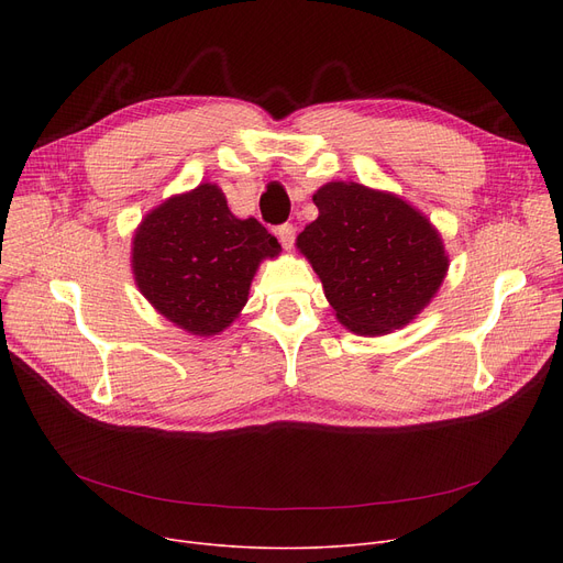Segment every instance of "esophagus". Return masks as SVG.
<instances>
[{"label": "esophagus", "instance_id": "1", "mask_svg": "<svg viewBox=\"0 0 563 563\" xmlns=\"http://www.w3.org/2000/svg\"><path fill=\"white\" fill-rule=\"evenodd\" d=\"M276 234H278V240H280L283 249H285V251H291L294 236H297V228H294L291 223H285V225H280V228L276 230Z\"/></svg>", "mask_w": 563, "mask_h": 563}]
</instances>
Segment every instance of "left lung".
I'll return each instance as SVG.
<instances>
[{"label": "left lung", "instance_id": "1", "mask_svg": "<svg viewBox=\"0 0 563 563\" xmlns=\"http://www.w3.org/2000/svg\"><path fill=\"white\" fill-rule=\"evenodd\" d=\"M312 200L319 217L297 236V249L335 319L365 338L408 327L450 269L438 228L401 196L361 183H327Z\"/></svg>", "mask_w": 563, "mask_h": 563}]
</instances>
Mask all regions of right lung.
<instances>
[{"label":"right lung","instance_id":"right-lung-1","mask_svg":"<svg viewBox=\"0 0 563 563\" xmlns=\"http://www.w3.org/2000/svg\"><path fill=\"white\" fill-rule=\"evenodd\" d=\"M278 255L276 236L253 217L236 219L214 183L166 198L132 236L139 291L196 338L223 333L244 310L260 262Z\"/></svg>","mask_w":563,"mask_h":563}]
</instances>
